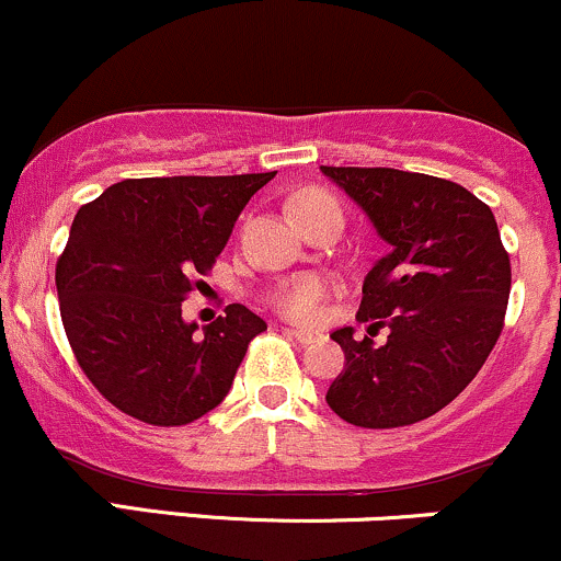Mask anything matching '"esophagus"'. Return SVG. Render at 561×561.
<instances>
[{
	"label": "esophagus",
	"mask_w": 561,
	"mask_h": 561,
	"mask_svg": "<svg viewBox=\"0 0 561 561\" xmlns=\"http://www.w3.org/2000/svg\"><path fill=\"white\" fill-rule=\"evenodd\" d=\"M285 332H287V337L298 340L300 345H308V343H313V340H317V334L306 332V330H285Z\"/></svg>",
	"instance_id": "34e87169"
}]
</instances>
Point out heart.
<instances>
[{
	"label": "heart",
	"mask_w": 561,
	"mask_h": 561,
	"mask_svg": "<svg viewBox=\"0 0 561 561\" xmlns=\"http://www.w3.org/2000/svg\"><path fill=\"white\" fill-rule=\"evenodd\" d=\"M319 205H334V199L324 192H302L295 197L293 210L295 216L306 214V210L319 208ZM327 295V285L319 276H295V279L282 282L279 287L272 293V306L282 317L289 321H317L321 313V300Z\"/></svg>",
	"instance_id": "1"
}]
</instances>
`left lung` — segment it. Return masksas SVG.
Masks as SVG:
<instances>
[{"label":"left lung","mask_w":561,"mask_h":561,"mask_svg":"<svg viewBox=\"0 0 561 561\" xmlns=\"http://www.w3.org/2000/svg\"><path fill=\"white\" fill-rule=\"evenodd\" d=\"M321 173L356 199L390 253L364 279L358 321L388 343L332 332L345 369L327 390L340 420L369 430L437 414L472 382L504 330L512 266L493 210L461 184L398 169Z\"/></svg>","instance_id":"left-lung-1"}]
</instances>
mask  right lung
Segmentation results:
<instances>
[{
  "label": "right lung",
  "instance_id": "1",
  "mask_svg": "<svg viewBox=\"0 0 561 561\" xmlns=\"http://www.w3.org/2000/svg\"><path fill=\"white\" fill-rule=\"evenodd\" d=\"M274 176L126 179L81 205L55 285L76 362L115 409L179 427L227 398L266 321L231 302L197 334L182 302L214 268L248 199Z\"/></svg>",
  "mask_w": 561,
  "mask_h": 561
}]
</instances>
